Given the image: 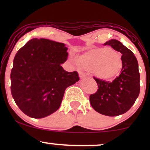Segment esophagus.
Here are the masks:
<instances>
[{
  "mask_svg": "<svg viewBox=\"0 0 150 150\" xmlns=\"http://www.w3.org/2000/svg\"><path fill=\"white\" fill-rule=\"evenodd\" d=\"M79 74L80 79H83V78L86 76V74L84 72H83V71H79Z\"/></svg>",
  "mask_w": 150,
  "mask_h": 150,
  "instance_id": "1",
  "label": "esophagus"
}]
</instances>
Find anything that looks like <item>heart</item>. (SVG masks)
Returning a JSON list of instances; mask_svg holds the SVG:
<instances>
[{"mask_svg": "<svg viewBox=\"0 0 150 150\" xmlns=\"http://www.w3.org/2000/svg\"><path fill=\"white\" fill-rule=\"evenodd\" d=\"M75 61L74 59H72ZM82 68L91 71L101 79H110L120 72L123 66L122 57L111 48H96L76 59Z\"/></svg>", "mask_w": 150, "mask_h": 150, "instance_id": "heart-1", "label": "heart"}]
</instances>
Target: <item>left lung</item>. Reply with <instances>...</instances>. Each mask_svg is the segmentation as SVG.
<instances>
[{
    "label": "left lung",
    "mask_w": 150,
    "mask_h": 150,
    "mask_svg": "<svg viewBox=\"0 0 150 150\" xmlns=\"http://www.w3.org/2000/svg\"><path fill=\"white\" fill-rule=\"evenodd\" d=\"M114 50L122 53V69L111 82L93 77L98 90L89 96L93 109L106 116H117L126 112L134 104L140 92V74L136 57L130 49L116 40L106 42Z\"/></svg>",
    "instance_id": "obj_1"
}]
</instances>
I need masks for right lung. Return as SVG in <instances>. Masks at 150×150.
Here are the masks:
<instances>
[{"instance_id":"add662e5","label":"right lung","mask_w":150,"mask_h":150,"mask_svg":"<svg viewBox=\"0 0 150 150\" xmlns=\"http://www.w3.org/2000/svg\"><path fill=\"white\" fill-rule=\"evenodd\" d=\"M63 43L34 38L16 53L11 71V92L24 114L40 119L59 109L65 89L79 81L77 71L61 66L67 59Z\"/></svg>"}]
</instances>
